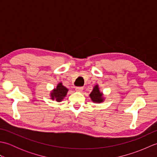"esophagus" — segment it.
<instances>
[{
    "label": "esophagus",
    "instance_id": "esophagus-1",
    "mask_svg": "<svg viewBox=\"0 0 157 157\" xmlns=\"http://www.w3.org/2000/svg\"><path fill=\"white\" fill-rule=\"evenodd\" d=\"M84 90V88L83 87H76L75 88V90L77 91V92H82V90Z\"/></svg>",
    "mask_w": 157,
    "mask_h": 157
}]
</instances>
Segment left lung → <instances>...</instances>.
<instances>
[{
	"instance_id": "left-lung-1",
	"label": "left lung",
	"mask_w": 157,
	"mask_h": 157,
	"mask_svg": "<svg viewBox=\"0 0 157 157\" xmlns=\"http://www.w3.org/2000/svg\"><path fill=\"white\" fill-rule=\"evenodd\" d=\"M90 97L91 98V101L95 103H101L105 101V98L103 96L102 92L100 91L99 86L98 84L94 86L92 91L90 94Z\"/></svg>"
}]
</instances>
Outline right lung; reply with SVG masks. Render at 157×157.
I'll return each instance as SVG.
<instances>
[{
  "instance_id": "right-lung-1",
  "label": "right lung",
  "mask_w": 157,
  "mask_h": 157,
  "mask_svg": "<svg viewBox=\"0 0 157 157\" xmlns=\"http://www.w3.org/2000/svg\"><path fill=\"white\" fill-rule=\"evenodd\" d=\"M68 90H69L63 85L62 82H60L51 92V98L52 101L55 100L56 102H61L67 94Z\"/></svg>"
}]
</instances>
